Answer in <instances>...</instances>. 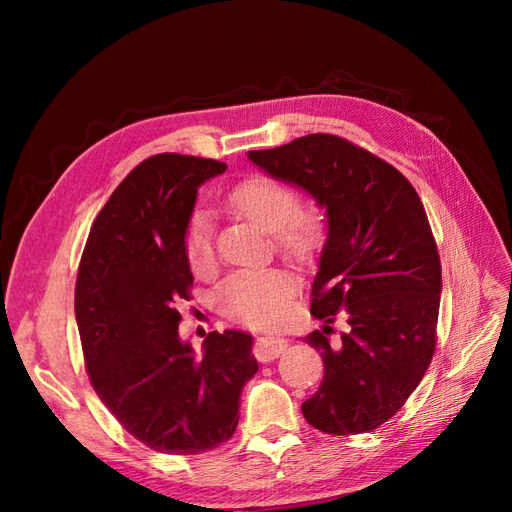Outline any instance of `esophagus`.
<instances>
[{"mask_svg":"<svg viewBox=\"0 0 512 512\" xmlns=\"http://www.w3.org/2000/svg\"><path fill=\"white\" fill-rule=\"evenodd\" d=\"M288 348V339L280 335H262L256 339L258 361H273Z\"/></svg>","mask_w":512,"mask_h":512,"instance_id":"1","label":"esophagus"}]
</instances>
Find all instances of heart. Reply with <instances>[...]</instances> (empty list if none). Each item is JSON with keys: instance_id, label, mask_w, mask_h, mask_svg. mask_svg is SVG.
Wrapping results in <instances>:
<instances>
[{"instance_id": "1", "label": "heart", "mask_w": 512, "mask_h": 512, "mask_svg": "<svg viewBox=\"0 0 512 512\" xmlns=\"http://www.w3.org/2000/svg\"><path fill=\"white\" fill-rule=\"evenodd\" d=\"M226 205L247 222L267 230L275 245L292 260H309L322 245L324 222L316 211L301 209L299 194L290 185L256 175L237 183ZM185 260L194 273L213 267V241L205 215H194L185 230ZM294 277L282 267L241 269L218 286V307L232 320L250 327H275L290 314Z\"/></svg>"}]
</instances>
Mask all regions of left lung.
I'll use <instances>...</instances> for the list:
<instances>
[{
  "label": "left lung",
  "instance_id": "8db88e82",
  "mask_svg": "<svg viewBox=\"0 0 512 512\" xmlns=\"http://www.w3.org/2000/svg\"><path fill=\"white\" fill-rule=\"evenodd\" d=\"M247 158L327 215L312 284L324 324L305 337L324 378L303 401L305 421L333 436L376 429L406 404L436 348L442 269L421 198L397 168L333 134ZM335 313L349 322L339 338L330 337Z\"/></svg>",
  "mask_w": 512,
  "mask_h": 512
}]
</instances>
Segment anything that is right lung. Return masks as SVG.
I'll return each instance as SVG.
<instances>
[{"instance_id":"right-lung-1","label":"right lung","mask_w":512,"mask_h":512,"mask_svg":"<svg viewBox=\"0 0 512 512\" xmlns=\"http://www.w3.org/2000/svg\"><path fill=\"white\" fill-rule=\"evenodd\" d=\"M224 162L160 153L119 183L91 226L74 314L89 380L136 440L168 455L226 442L258 361L252 335L213 331L196 354L179 337L175 305L190 299L185 260L198 188Z\"/></svg>"}]
</instances>
